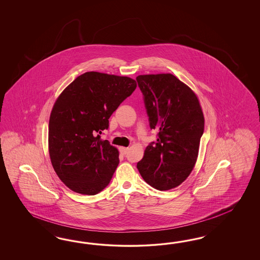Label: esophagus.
Wrapping results in <instances>:
<instances>
[{
	"label": "esophagus",
	"instance_id": "esophagus-1",
	"mask_svg": "<svg viewBox=\"0 0 260 260\" xmlns=\"http://www.w3.org/2000/svg\"><path fill=\"white\" fill-rule=\"evenodd\" d=\"M119 150H120V152L122 153V154H126L127 153V151H128V148H125V147H120L119 148Z\"/></svg>",
	"mask_w": 260,
	"mask_h": 260
}]
</instances>
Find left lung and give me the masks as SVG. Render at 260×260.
<instances>
[{
  "mask_svg": "<svg viewBox=\"0 0 260 260\" xmlns=\"http://www.w3.org/2000/svg\"><path fill=\"white\" fill-rule=\"evenodd\" d=\"M136 81L150 129L157 131V141L146 148L137 169L151 187L173 189L196 165L204 133L203 112L197 95L173 74L139 75Z\"/></svg>",
  "mask_w": 260,
  "mask_h": 260,
  "instance_id": "obj_1",
  "label": "left lung"
}]
</instances>
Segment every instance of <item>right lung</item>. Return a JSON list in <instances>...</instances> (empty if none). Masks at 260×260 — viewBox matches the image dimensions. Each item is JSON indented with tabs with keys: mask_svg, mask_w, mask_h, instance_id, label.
Listing matches in <instances>:
<instances>
[{
	"mask_svg": "<svg viewBox=\"0 0 260 260\" xmlns=\"http://www.w3.org/2000/svg\"><path fill=\"white\" fill-rule=\"evenodd\" d=\"M136 86L134 79L89 71L58 97L48 125L49 156L59 178L73 191L94 196L110 184L119 152L100 134Z\"/></svg>",
	"mask_w": 260,
	"mask_h": 260,
	"instance_id": "obj_1",
	"label": "right lung"
}]
</instances>
